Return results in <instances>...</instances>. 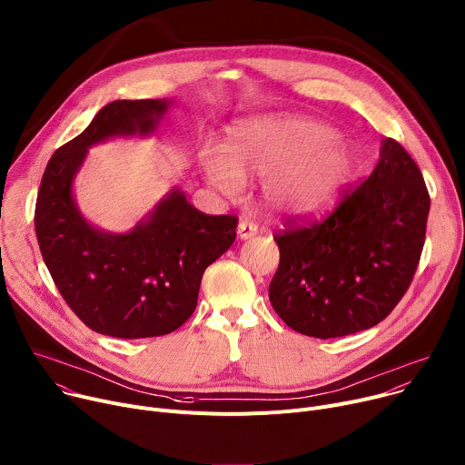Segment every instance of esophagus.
<instances>
[{"label": "esophagus", "instance_id": "1", "mask_svg": "<svg viewBox=\"0 0 465 465\" xmlns=\"http://www.w3.org/2000/svg\"><path fill=\"white\" fill-rule=\"evenodd\" d=\"M236 232H238V238H240V240H249V238H253V236L259 232V227H257L255 223H252V222L243 220V222L238 223Z\"/></svg>", "mask_w": 465, "mask_h": 465}]
</instances>
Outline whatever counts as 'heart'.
<instances>
[{"label":"heart","mask_w":465,"mask_h":465,"mask_svg":"<svg viewBox=\"0 0 465 465\" xmlns=\"http://www.w3.org/2000/svg\"><path fill=\"white\" fill-rule=\"evenodd\" d=\"M201 167L227 197L240 192L242 178L262 176V201L273 216L311 220L330 210L350 184L357 151L322 123L255 119L232 128L225 151L208 143Z\"/></svg>","instance_id":"b5f03b06"}]
</instances>
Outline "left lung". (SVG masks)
<instances>
[{
	"label": "left lung",
	"mask_w": 465,
	"mask_h": 465,
	"mask_svg": "<svg viewBox=\"0 0 465 465\" xmlns=\"http://www.w3.org/2000/svg\"><path fill=\"white\" fill-rule=\"evenodd\" d=\"M430 197L395 139H383L367 181L330 218L275 234L270 302L298 333L333 339L369 330L408 291L424 245Z\"/></svg>",
	"instance_id": "obj_1"
}]
</instances>
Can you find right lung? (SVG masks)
<instances>
[{"mask_svg":"<svg viewBox=\"0 0 465 465\" xmlns=\"http://www.w3.org/2000/svg\"><path fill=\"white\" fill-rule=\"evenodd\" d=\"M174 100H114L50 158L35 231L55 287L85 326L119 339L167 335L193 314L204 270L236 238L234 216H206L173 188L128 232L93 225L74 181L93 145L156 135Z\"/></svg>","mask_w":465,"mask_h":465,"instance_id":"1","label":"right lung"}]
</instances>
